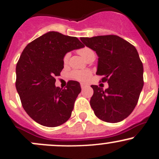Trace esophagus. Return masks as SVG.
I'll use <instances>...</instances> for the list:
<instances>
[{"instance_id":"34e87169","label":"esophagus","mask_w":159,"mask_h":159,"mask_svg":"<svg viewBox=\"0 0 159 159\" xmlns=\"http://www.w3.org/2000/svg\"><path fill=\"white\" fill-rule=\"evenodd\" d=\"M87 87V84H84V83H81V89H84L85 87Z\"/></svg>"}]
</instances>
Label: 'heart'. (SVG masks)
<instances>
[{"label": "heart", "instance_id": "b5f03b06", "mask_svg": "<svg viewBox=\"0 0 159 159\" xmlns=\"http://www.w3.org/2000/svg\"><path fill=\"white\" fill-rule=\"evenodd\" d=\"M79 54L83 57L84 58H85L86 60L88 59L89 57H90L91 56H95V53L92 49L87 48V47H84V48H82L78 51ZM69 57H70V54L67 53L64 56L63 58V62L64 63H68ZM72 78L77 80L79 81H87L91 76V72L89 70H75L72 72L71 74Z\"/></svg>", "mask_w": 159, "mask_h": 159}]
</instances>
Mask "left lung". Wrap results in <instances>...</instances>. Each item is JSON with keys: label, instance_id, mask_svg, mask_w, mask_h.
<instances>
[{"label": "left lung", "instance_id": "8db88e82", "mask_svg": "<svg viewBox=\"0 0 159 159\" xmlns=\"http://www.w3.org/2000/svg\"><path fill=\"white\" fill-rule=\"evenodd\" d=\"M82 43L98 56L96 75L108 87L91 85L90 106L98 119L118 123L135 107L143 87V67L138 51L126 40L115 35L81 37Z\"/></svg>", "mask_w": 159, "mask_h": 159}]
</instances>
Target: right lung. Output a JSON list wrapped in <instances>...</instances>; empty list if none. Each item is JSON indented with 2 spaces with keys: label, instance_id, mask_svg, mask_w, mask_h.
I'll return each mask as SVG.
<instances>
[{
  "label": "right lung",
  "instance_id": "right-lung-1",
  "mask_svg": "<svg viewBox=\"0 0 159 159\" xmlns=\"http://www.w3.org/2000/svg\"><path fill=\"white\" fill-rule=\"evenodd\" d=\"M84 47L77 37L49 31L24 49L16 65V87L24 109L36 123L56 127L70 118L81 85L69 81L62 89L55 86V77L66 53Z\"/></svg>",
  "mask_w": 159,
  "mask_h": 159
}]
</instances>
